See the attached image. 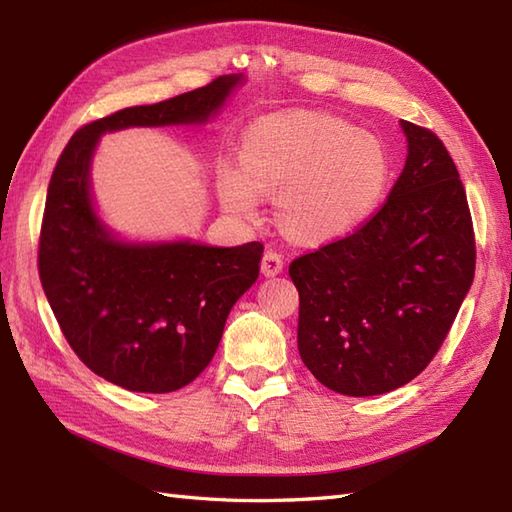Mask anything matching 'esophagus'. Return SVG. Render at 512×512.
<instances>
[{
  "mask_svg": "<svg viewBox=\"0 0 512 512\" xmlns=\"http://www.w3.org/2000/svg\"><path fill=\"white\" fill-rule=\"evenodd\" d=\"M284 270V257H281L277 250H266L262 259V273L266 277H275Z\"/></svg>",
  "mask_w": 512,
  "mask_h": 512,
  "instance_id": "1",
  "label": "esophagus"
}]
</instances>
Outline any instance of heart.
<instances>
[{
	"label": "heart",
	"mask_w": 512,
	"mask_h": 512,
	"mask_svg": "<svg viewBox=\"0 0 512 512\" xmlns=\"http://www.w3.org/2000/svg\"><path fill=\"white\" fill-rule=\"evenodd\" d=\"M389 154L376 134L317 112L270 116L248 127L242 160L217 165V195L226 211L250 217L264 191H279V217L306 242L356 231L383 200Z\"/></svg>",
	"instance_id": "1"
}]
</instances>
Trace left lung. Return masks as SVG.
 Instances as JSON below:
<instances>
[{
  "label": "left lung",
  "mask_w": 512,
  "mask_h": 512,
  "mask_svg": "<svg viewBox=\"0 0 512 512\" xmlns=\"http://www.w3.org/2000/svg\"><path fill=\"white\" fill-rule=\"evenodd\" d=\"M400 127L407 160L383 209L290 264L301 361L343 396L387 394L416 378L447 339L475 275L455 162L429 129Z\"/></svg>",
  "instance_id": "obj_1"
}]
</instances>
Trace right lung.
<instances>
[{"label": "right lung", "mask_w": 512, "mask_h": 512, "mask_svg": "<svg viewBox=\"0 0 512 512\" xmlns=\"http://www.w3.org/2000/svg\"><path fill=\"white\" fill-rule=\"evenodd\" d=\"M244 74L154 105L125 107L81 127L52 171L39 277L63 336L110 383L167 394L198 378L220 345L235 301L259 277L264 246L222 248L118 235L92 195V158L105 134L129 127H200L220 114Z\"/></svg>", "instance_id": "add662e5"}]
</instances>
